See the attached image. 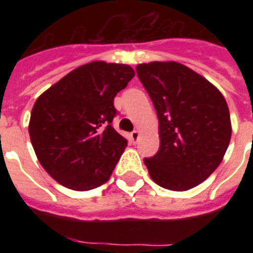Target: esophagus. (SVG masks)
<instances>
[{"mask_svg": "<svg viewBox=\"0 0 253 253\" xmlns=\"http://www.w3.org/2000/svg\"><path fill=\"white\" fill-rule=\"evenodd\" d=\"M131 139H132V142L136 143L139 139V131L138 130H134L131 132Z\"/></svg>", "mask_w": 253, "mask_h": 253, "instance_id": "1", "label": "esophagus"}]
</instances>
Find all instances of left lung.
<instances>
[{
  "label": "left lung",
  "mask_w": 253,
  "mask_h": 253,
  "mask_svg": "<svg viewBox=\"0 0 253 253\" xmlns=\"http://www.w3.org/2000/svg\"><path fill=\"white\" fill-rule=\"evenodd\" d=\"M136 73L159 118L160 148L144 159L151 178L169 190L194 188L218 168L227 150L231 121L226 99L180 63L139 64Z\"/></svg>",
  "instance_id": "obj_1"
}]
</instances>
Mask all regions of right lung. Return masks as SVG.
I'll return each instance as SVG.
<instances>
[{"label":"right lung","instance_id":"right-lung-1","mask_svg":"<svg viewBox=\"0 0 253 253\" xmlns=\"http://www.w3.org/2000/svg\"><path fill=\"white\" fill-rule=\"evenodd\" d=\"M126 64L93 61L37 99L29 134L42 167L65 188L85 192L110 178L127 139L113 127L114 97L134 77Z\"/></svg>","mask_w":253,"mask_h":253}]
</instances>
